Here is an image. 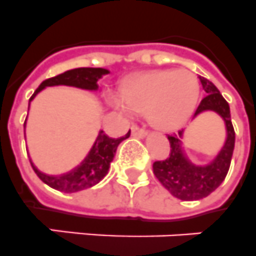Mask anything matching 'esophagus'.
<instances>
[{
	"mask_svg": "<svg viewBox=\"0 0 256 256\" xmlns=\"http://www.w3.org/2000/svg\"><path fill=\"white\" fill-rule=\"evenodd\" d=\"M132 136H136V138H144V136H147V132L139 128V126H132Z\"/></svg>",
	"mask_w": 256,
	"mask_h": 256,
	"instance_id": "esophagus-1",
	"label": "esophagus"
}]
</instances>
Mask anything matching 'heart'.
I'll use <instances>...</instances> for the list:
<instances>
[{"mask_svg":"<svg viewBox=\"0 0 256 256\" xmlns=\"http://www.w3.org/2000/svg\"><path fill=\"white\" fill-rule=\"evenodd\" d=\"M199 98L200 84L192 72L160 70L132 76L108 102L124 117L147 110L156 128L173 132L190 120Z\"/></svg>","mask_w":256,"mask_h":256,"instance_id":"obj_1","label":"heart"}]
</instances>
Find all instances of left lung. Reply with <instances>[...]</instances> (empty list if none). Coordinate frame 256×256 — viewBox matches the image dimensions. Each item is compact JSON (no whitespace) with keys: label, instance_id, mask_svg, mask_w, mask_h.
Returning a JSON list of instances; mask_svg holds the SVG:
<instances>
[{"label":"left lung","instance_id":"obj_1","mask_svg":"<svg viewBox=\"0 0 256 256\" xmlns=\"http://www.w3.org/2000/svg\"><path fill=\"white\" fill-rule=\"evenodd\" d=\"M199 79L207 96L202 100L194 120L206 112L216 113L224 121L225 140L211 160L198 164L184 151V139L186 130L168 135L172 148L170 156L166 160L154 162V173L161 184L173 196L181 200H198L208 196L220 186L230 166L236 142L229 104L212 82L203 76H199Z\"/></svg>","mask_w":256,"mask_h":256}]
</instances>
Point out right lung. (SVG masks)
Segmentation results:
<instances>
[{
	"label": "right lung",
	"instance_id": "1",
	"mask_svg": "<svg viewBox=\"0 0 256 256\" xmlns=\"http://www.w3.org/2000/svg\"><path fill=\"white\" fill-rule=\"evenodd\" d=\"M106 74H109L108 68H78L68 70V72H62L57 76H53V78L46 79L38 86V90L31 96L28 102V109L31 106V102H34V98L46 87L66 86V87L78 88V90H83V91L100 92L102 88L98 87V80ZM26 122H27V120H26ZM128 136H130V130H128V134L118 139L109 138L104 134L102 130H98V136H96L94 144L91 146L84 158L78 165H75L72 169L65 172V173H60V174L44 173L32 162L31 158L30 160H31V165L35 173L44 184L50 186L52 188L62 191V192H78V191L95 186L108 174L109 166L114 158L118 144L124 139H128Z\"/></svg>",
	"mask_w": 256,
	"mask_h": 256
}]
</instances>
